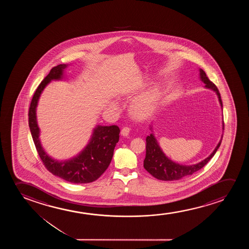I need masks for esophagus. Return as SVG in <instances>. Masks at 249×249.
Segmentation results:
<instances>
[{"instance_id":"34e87169","label":"esophagus","mask_w":249,"mask_h":249,"mask_svg":"<svg viewBox=\"0 0 249 249\" xmlns=\"http://www.w3.org/2000/svg\"><path fill=\"white\" fill-rule=\"evenodd\" d=\"M130 128L129 127H127V126H124L123 127V129H122V135L124 137L128 136V134H129Z\"/></svg>"}]
</instances>
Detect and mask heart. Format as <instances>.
Here are the masks:
<instances>
[{
	"instance_id": "obj_1",
	"label": "heart",
	"mask_w": 249,
	"mask_h": 249,
	"mask_svg": "<svg viewBox=\"0 0 249 249\" xmlns=\"http://www.w3.org/2000/svg\"><path fill=\"white\" fill-rule=\"evenodd\" d=\"M158 90L153 89L146 94L135 99L131 105V112L136 117H143L150 112L151 106L157 100Z\"/></svg>"
}]
</instances>
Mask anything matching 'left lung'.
<instances>
[{"label": "left lung", "mask_w": 249, "mask_h": 249, "mask_svg": "<svg viewBox=\"0 0 249 249\" xmlns=\"http://www.w3.org/2000/svg\"><path fill=\"white\" fill-rule=\"evenodd\" d=\"M199 71H200V79L201 82L205 83V89H210L215 92L218 96V102L220 104L221 109H223L221 97L217 87L213 82H210V80L208 79L202 69H199ZM150 129L152 132L151 125L150 126ZM223 130H224V121H223ZM222 138H223V134L213 151L207 158H205L204 160L192 165H182L169 159L160 149V145L157 142L154 133H150L149 136L146 137V155L143 160V167L148 173H150L157 179L164 181L178 180L183 178L190 176L204 167L205 165L211 160L212 157L214 156L216 151L220 146Z\"/></svg>", "instance_id": "left-lung-1"}]
</instances>
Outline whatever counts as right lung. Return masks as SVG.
I'll return each mask as SVG.
<instances>
[{
    "instance_id": "obj_1",
    "label": "right lung",
    "mask_w": 249,
    "mask_h": 249,
    "mask_svg": "<svg viewBox=\"0 0 249 249\" xmlns=\"http://www.w3.org/2000/svg\"><path fill=\"white\" fill-rule=\"evenodd\" d=\"M68 65L63 64L53 67L38 86L29 109V126L40 158L50 173L73 184H88L98 179L109 167L114 149L119 141L118 126H96L85 148L75 157L65 160H55L50 157L43 149L39 138L36 107L40 96L51 81L64 78V71Z\"/></svg>"
}]
</instances>
